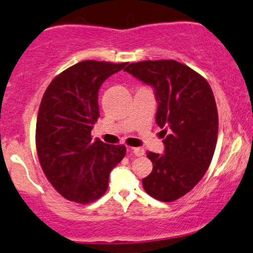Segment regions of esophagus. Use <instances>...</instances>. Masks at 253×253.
I'll return each instance as SVG.
<instances>
[{
    "label": "esophagus",
    "mask_w": 253,
    "mask_h": 253,
    "mask_svg": "<svg viewBox=\"0 0 253 253\" xmlns=\"http://www.w3.org/2000/svg\"><path fill=\"white\" fill-rule=\"evenodd\" d=\"M131 153H133L135 156H143L144 155V150L143 148H130L129 149Z\"/></svg>",
    "instance_id": "34e87169"
}]
</instances>
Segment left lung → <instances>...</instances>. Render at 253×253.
I'll use <instances>...</instances> for the list:
<instances>
[{"mask_svg": "<svg viewBox=\"0 0 253 253\" xmlns=\"http://www.w3.org/2000/svg\"><path fill=\"white\" fill-rule=\"evenodd\" d=\"M124 71L155 88L165 154L148 151L153 170L142 183L150 197L171 203L194 188L214 155L219 121L212 88L201 74L175 60L131 62Z\"/></svg>", "mask_w": 253, "mask_h": 253, "instance_id": "left-lung-1", "label": "left lung"}]
</instances>
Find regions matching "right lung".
<instances>
[{"label":"right lung","mask_w":253,"mask_h":253,"mask_svg":"<svg viewBox=\"0 0 253 253\" xmlns=\"http://www.w3.org/2000/svg\"><path fill=\"white\" fill-rule=\"evenodd\" d=\"M127 62L80 61L59 73L39 108L35 144L50 185L77 204H90L106 192L112 168L126 156V145L105 144L91 136L99 117L98 90Z\"/></svg>","instance_id":"1"}]
</instances>
